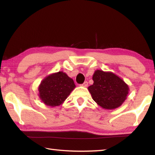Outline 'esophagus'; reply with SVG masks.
I'll return each instance as SVG.
<instances>
[{"label":"esophagus","mask_w":155,"mask_h":155,"mask_svg":"<svg viewBox=\"0 0 155 155\" xmlns=\"http://www.w3.org/2000/svg\"><path fill=\"white\" fill-rule=\"evenodd\" d=\"M82 87H87L88 86V82L87 81H85L84 82V83H83L81 84Z\"/></svg>","instance_id":"1"}]
</instances>
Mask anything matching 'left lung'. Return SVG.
I'll return each mask as SVG.
<instances>
[{"label":"left lung","mask_w":155,"mask_h":155,"mask_svg":"<svg viewBox=\"0 0 155 155\" xmlns=\"http://www.w3.org/2000/svg\"><path fill=\"white\" fill-rule=\"evenodd\" d=\"M94 83L88 88L96 103L106 109H114L123 104L128 87L116 74L97 70L93 74Z\"/></svg>","instance_id":"1"}]
</instances>
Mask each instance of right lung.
<instances>
[{
    "label": "right lung",
    "instance_id": "add662e5",
    "mask_svg": "<svg viewBox=\"0 0 155 155\" xmlns=\"http://www.w3.org/2000/svg\"><path fill=\"white\" fill-rule=\"evenodd\" d=\"M75 84L73 80L63 72L49 75L39 86V97L43 103L51 107L58 106L65 101Z\"/></svg>",
    "mask_w": 155,
    "mask_h": 155
}]
</instances>
